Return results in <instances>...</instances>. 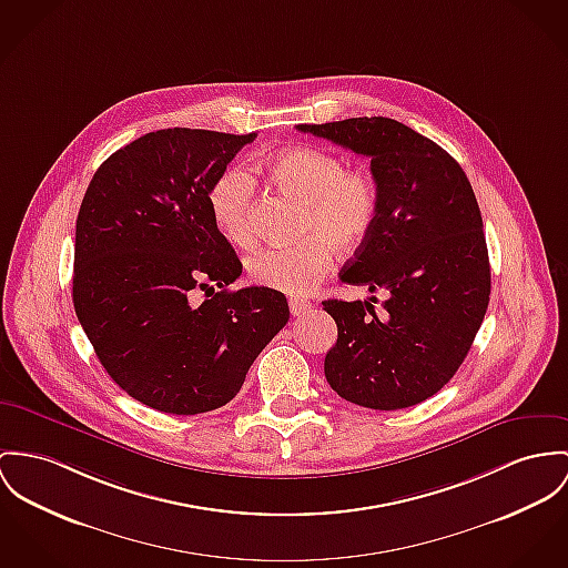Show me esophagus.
Returning a JSON list of instances; mask_svg holds the SVG:
<instances>
[{
	"label": "esophagus",
	"mask_w": 568,
	"mask_h": 568,
	"mask_svg": "<svg viewBox=\"0 0 568 568\" xmlns=\"http://www.w3.org/2000/svg\"><path fill=\"white\" fill-rule=\"evenodd\" d=\"M311 308V303L305 301V298H290V311H292V315H303Z\"/></svg>",
	"instance_id": "1"
}]
</instances>
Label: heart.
<instances>
[{
  "label": "heart",
  "mask_w": 568,
  "mask_h": 568,
  "mask_svg": "<svg viewBox=\"0 0 568 568\" xmlns=\"http://www.w3.org/2000/svg\"><path fill=\"white\" fill-rule=\"evenodd\" d=\"M270 181L303 205L301 235L294 246L263 248L248 262L251 278L283 294H305L333 267V246L358 248L378 220V185L374 176L324 149L298 146L265 162ZM255 179L244 169H226L210 190V210L220 233L237 244L253 242L251 212Z\"/></svg>",
  "instance_id": "1"
}]
</instances>
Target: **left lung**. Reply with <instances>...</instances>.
<instances>
[{
  "instance_id": "left-lung-1",
  "label": "left lung",
  "mask_w": 568,
  "mask_h": 568,
  "mask_svg": "<svg viewBox=\"0 0 568 568\" xmlns=\"http://www.w3.org/2000/svg\"><path fill=\"white\" fill-rule=\"evenodd\" d=\"M298 131L369 158L381 196L378 220L339 278L385 292L387 301L381 311L367 301L322 303L337 324L326 381L365 408L415 406L458 372L488 306L490 265L474 187L437 142L393 119Z\"/></svg>"
}]
</instances>
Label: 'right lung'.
<instances>
[{"instance_id": "obj_1", "label": "right lung", "mask_w": 568, "mask_h": 568, "mask_svg": "<svg viewBox=\"0 0 568 568\" xmlns=\"http://www.w3.org/2000/svg\"><path fill=\"white\" fill-rule=\"evenodd\" d=\"M255 138L151 131L112 153L84 194L75 313L110 378L155 410L199 415L231 402L290 320L276 290H226L242 263L210 210L214 181ZM210 280L221 292L190 306L186 294Z\"/></svg>"}]
</instances>
